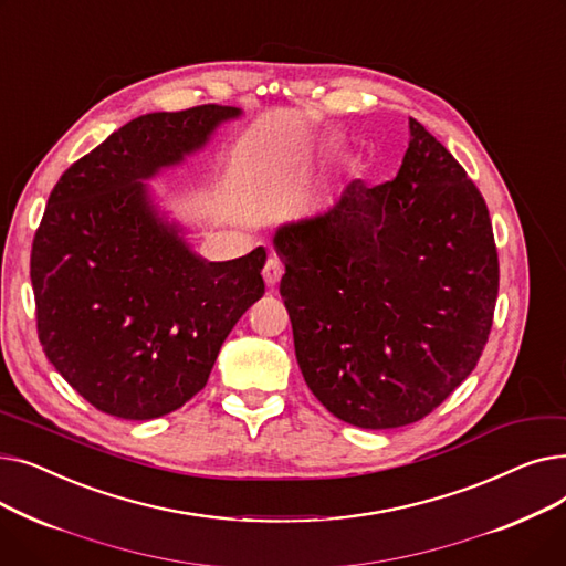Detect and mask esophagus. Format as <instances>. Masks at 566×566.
<instances>
[{
    "mask_svg": "<svg viewBox=\"0 0 566 566\" xmlns=\"http://www.w3.org/2000/svg\"><path fill=\"white\" fill-rule=\"evenodd\" d=\"M282 273H284V265H282L280 256H275V254L268 256V261H265V265H263V280H265V284L273 289V286L280 282Z\"/></svg>",
    "mask_w": 566,
    "mask_h": 566,
    "instance_id": "esophagus-1",
    "label": "esophagus"
}]
</instances>
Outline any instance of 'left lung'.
Wrapping results in <instances>:
<instances>
[{"mask_svg":"<svg viewBox=\"0 0 566 566\" xmlns=\"http://www.w3.org/2000/svg\"><path fill=\"white\" fill-rule=\"evenodd\" d=\"M295 358L312 395L360 429L420 422L478 367L500 265L489 208L420 122L392 181H353L275 235Z\"/></svg>","mask_w":566,"mask_h":566,"instance_id":"1","label":"left lung"}]
</instances>
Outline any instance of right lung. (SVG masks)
<instances>
[{
  "label": "right lung",
  "instance_id": "obj_1",
  "mask_svg": "<svg viewBox=\"0 0 566 566\" xmlns=\"http://www.w3.org/2000/svg\"><path fill=\"white\" fill-rule=\"evenodd\" d=\"M235 107L133 118L50 192L29 277L45 358L101 412L154 420L190 401L263 295L265 250L206 263L148 203L142 178L199 148Z\"/></svg>",
  "mask_w": 566,
  "mask_h": 566
}]
</instances>
